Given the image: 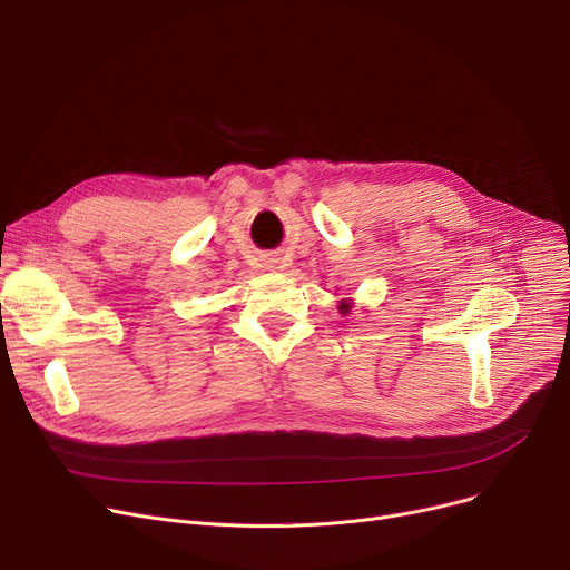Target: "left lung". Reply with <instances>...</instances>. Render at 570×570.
I'll return each instance as SVG.
<instances>
[{"instance_id": "left-lung-1", "label": "left lung", "mask_w": 570, "mask_h": 570, "mask_svg": "<svg viewBox=\"0 0 570 570\" xmlns=\"http://www.w3.org/2000/svg\"><path fill=\"white\" fill-rule=\"evenodd\" d=\"M340 309H344V312H346V309H348V305H342V307H340Z\"/></svg>"}]
</instances>
